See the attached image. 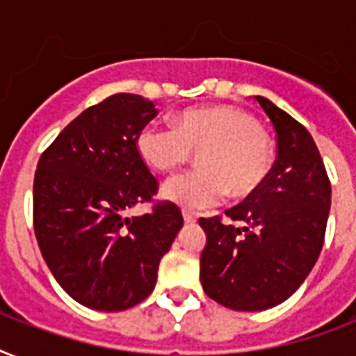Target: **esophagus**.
<instances>
[{"label": "esophagus", "mask_w": 356, "mask_h": 356, "mask_svg": "<svg viewBox=\"0 0 356 356\" xmlns=\"http://www.w3.org/2000/svg\"><path fill=\"white\" fill-rule=\"evenodd\" d=\"M183 218H184V223H195V222H197V216H195L194 212L183 211Z\"/></svg>", "instance_id": "esophagus-1"}]
</instances>
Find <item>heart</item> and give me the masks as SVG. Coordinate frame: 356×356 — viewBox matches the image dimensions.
<instances>
[{
	"instance_id": "1",
	"label": "heart",
	"mask_w": 356,
	"mask_h": 356,
	"mask_svg": "<svg viewBox=\"0 0 356 356\" xmlns=\"http://www.w3.org/2000/svg\"><path fill=\"white\" fill-rule=\"evenodd\" d=\"M140 159L159 173H172L197 153L200 168L172 179L162 195L188 211L220 205L229 188L253 194L270 175L275 153L251 114L234 107L188 108L173 127L147 123L136 134Z\"/></svg>"
}]
</instances>
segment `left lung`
Returning <instances> with one entry per match:
<instances>
[{
    "label": "left lung",
    "instance_id": "left-lung-1",
    "mask_svg": "<svg viewBox=\"0 0 356 356\" xmlns=\"http://www.w3.org/2000/svg\"><path fill=\"white\" fill-rule=\"evenodd\" d=\"M277 134L270 175L225 216L201 218L207 245L201 284L216 303L254 312L286 301L320 257L331 209V183L307 129L270 99L254 96Z\"/></svg>",
    "mask_w": 356,
    "mask_h": 356
}]
</instances>
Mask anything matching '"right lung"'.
Listing matches in <instances>:
<instances>
[{
    "mask_svg": "<svg viewBox=\"0 0 356 356\" xmlns=\"http://www.w3.org/2000/svg\"><path fill=\"white\" fill-rule=\"evenodd\" d=\"M155 116L149 99L114 94L70 122L36 166L38 248L64 292L88 309L118 312L144 301L183 227L170 201L127 216L159 190L136 151V134Z\"/></svg>",
    "mask_w": 356,
    "mask_h": 356,
    "instance_id": "right-lung-1",
    "label": "right lung"
}]
</instances>
